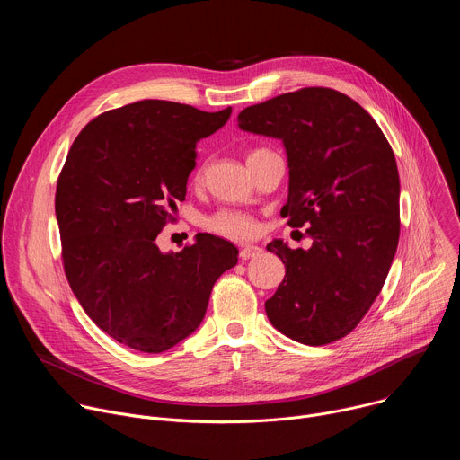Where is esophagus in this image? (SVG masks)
<instances>
[{
  "label": "esophagus",
  "instance_id": "34e87169",
  "mask_svg": "<svg viewBox=\"0 0 460 460\" xmlns=\"http://www.w3.org/2000/svg\"><path fill=\"white\" fill-rule=\"evenodd\" d=\"M261 252V249L258 245H245L240 249V258L242 260H249L252 256H258Z\"/></svg>",
  "mask_w": 460,
  "mask_h": 460
}]
</instances>
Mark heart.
Instances as JSON below:
<instances>
[{"instance_id":"1","label":"heart","mask_w":460,"mask_h":460,"mask_svg":"<svg viewBox=\"0 0 460 460\" xmlns=\"http://www.w3.org/2000/svg\"><path fill=\"white\" fill-rule=\"evenodd\" d=\"M254 151H251L247 155V158ZM204 172H206L204 165L196 169L192 174V181L200 183L204 180ZM202 226L206 231L218 234L222 238H227V240H247L256 234L254 218L251 215H247L243 211H236V209H220V211L206 217Z\"/></svg>"}]
</instances>
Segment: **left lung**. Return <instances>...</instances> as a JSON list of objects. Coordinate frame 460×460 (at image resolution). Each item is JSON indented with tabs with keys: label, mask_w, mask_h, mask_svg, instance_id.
Listing matches in <instances>:
<instances>
[{
	"label": "left lung",
	"mask_w": 460,
	"mask_h": 460,
	"mask_svg": "<svg viewBox=\"0 0 460 460\" xmlns=\"http://www.w3.org/2000/svg\"><path fill=\"white\" fill-rule=\"evenodd\" d=\"M238 125L284 142L289 196L280 215L311 238L309 249L268 245L286 264L268 318L300 344L335 342L369 311L399 245L395 155L371 114L330 87L245 107Z\"/></svg>",
	"instance_id": "obj_1"
}]
</instances>
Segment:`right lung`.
Here are the masks:
<instances>
[{
    "mask_svg": "<svg viewBox=\"0 0 460 460\" xmlns=\"http://www.w3.org/2000/svg\"><path fill=\"white\" fill-rule=\"evenodd\" d=\"M231 116V107L142 100L91 119L76 137L56 185L61 261L93 322L119 344L162 353L200 325L218 277L238 249L199 234L176 254L156 236L174 220L194 169L196 142Z\"/></svg>",
    "mask_w": 460,
    "mask_h": 460,
    "instance_id": "add662e5",
    "label": "right lung"
}]
</instances>
